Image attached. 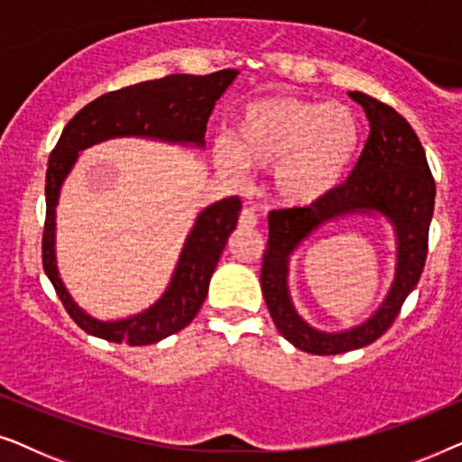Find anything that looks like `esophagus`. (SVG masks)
<instances>
[{
	"label": "esophagus",
	"mask_w": 462,
	"mask_h": 462,
	"mask_svg": "<svg viewBox=\"0 0 462 462\" xmlns=\"http://www.w3.org/2000/svg\"><path fill=\"white\" fill-rule=\"evenodd\" d=\"M258 225V217L252 210H244L242 217H239V226L242 229H254V226Z\"/></svg>",
	"instance_id": "esophagus-1"
}]
</instances>
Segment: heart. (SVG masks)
I'll list each match as a JSON object with an SVG mask.
<instances>
[{"label": "heart", "instance_id": "obj_1", "mask_svg": "<svg viewBox=\"0 0 462 462\" xmlns=\"http://www.w3.org/2000/svg\"><path fill=\"white\" fill-rule=\"evenodd\" d=\"M357 151L359 125L345 105L267 97L239 106L226 143L214 144L212 162L229 180H239L242 168H271L277 204L309 210L343 185Z\"/></svg>", "mask_w": 462, "mask_h": 462}]
</instances>
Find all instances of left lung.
Masks as SVG:
<instances>
[{
  "label": "left lung",
  "mask_w": 462,
  "mask_h": 462,
  "mask_svg": "<svg viewBox=\"0 0 462 462\" xmlns=\"http://www.w3.org/2000/svg\"><path fill=\"white\" fill-rule=\"evenodd\" d=\"M349 97L364 106L370 122V136L349 179L324 204L309 210L269 212V242L261 271L264 302L282 337L313 356L362 349L387 332L420 280L435 206V182L425 149L410 124L368 94L349 92ZM351 216L378 217L392 226L396 237L394 282L370 319L343 331H319L295 311L287 283L289 261L321 226Z\"/></svg>",
  "instance_id": "8db88e82"
}]
</instances>
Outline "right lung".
Listing matches in <instances>:
<instances>
[{"mask_svg": "<svg viewBox=\"0 0 462 462\" xmlns=\"http://www.w3.org/2000/svg\"><path fill=\"white\" fill-rule=\"evenodd\" d=\"M237 73L236 69H225L210 75H168L122 88L92 100L62 130L46 172L43 271L67 313L84 332L109 343L143 346L160 343L191 324L204 305L218 258L229 236L236 231L242 201L239 198H226L214 201L198 214L182 244L172 277L153 305L128 318L98 319L84 311L69 294L56 258V208L62 185L78 163L81 151L111 138H147L189 149H204L208 117Z\"/></svg>", "mask_w": 462, "mask_h": 462, "instance_id": "1", "label": "right lung"}]
</instances>
